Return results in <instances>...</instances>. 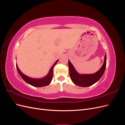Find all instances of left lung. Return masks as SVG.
Returning <instances> with one entry per match:
<instances>
[{"label": "left lung", "mask_w": 125, "mask_h": 125, "mask_svg": "<svg viewBox=\"0 0 125 125\" xmlns=\"http://www.w3.org/2000/svg\"><path fill=\"white\" fill-rule=\"evenodd\" d=\"M106 66V56L104 57V62L101 69L96 73L92 74H80L77 73L73 66L68 61L69 74L70 78L75 84L79 86L87 87L92 85L99 81L103 75Z\"/></svg>", "instance_id": "obj_1"}]
</instances>
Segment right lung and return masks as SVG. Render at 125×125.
I'll return each mask as SVG.
<instances>
[{
  "label": "right lung",
  "instance_id": "right-lung-1",
  "mask_svg": "<svg viewBox=\"0 0 125 125\" xmlns=\"http://www.w3.org/2000/svg\"><path fill=\"white\" fill-rule=\"evenodd\" d=\"M58 60H57V61L54 63V65L52 66L48 75H46L45 77L40 79H35L30 78L21 73L20 70H19V69L17 65H16V67L20 75L26 83H28L34 86L42 87L44 86H46L50 84V83L51 82V81L52 79V77H53L54 67L55 66V65L57 63V62H58Z\"/></svg>",
  "mask_w": 125,
  "mask_h": 125
}]
</instances>
